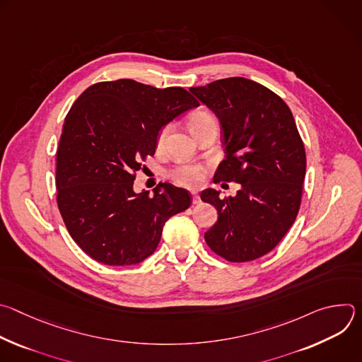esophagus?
<instances>
[{"mask_svg": "<svg viewBox=\"0 0 362 362\" xmlns=\"http://www.w3.org/2000/svg\"><path fill=\"white\" fill-rule=\"evenodd\" d=\"M192 202H193V204H197L200 202V197H199L197 192H194V190H192Z\"/></svg>", "mask_w": 362, "mask_h": 362, "instance_id": "obj_1", "label": "esophagus"}]
</instances>
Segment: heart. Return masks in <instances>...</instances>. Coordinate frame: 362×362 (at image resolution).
Segmentation results:
<instances>
[{
    "label": "heart",
    "mask_w": 362,
    "mask_h": 362,
    "mask_svg": "<svg viewBox=\"0 0 362 362\" xmlns=\"http://www.w3.org/2000/svg\"><path fill=\"white\" fill-rule=\"evenodd\" d=\"M214 117L208 113H196L192 119H190V129L194 130L199 126H203L206 123H214ZM170 132V124L165 126L158 137V143L159 146H162L168 137ZM204 173L206 170L200 166V165H189V163H183V165H177L176 168H173L170 170V177L186 187H197L202 185L203 179H204Z\"/></svg>",
    "instance_id": "obj_1"
}]
</instances>
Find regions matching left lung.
I'll list each match as a JSON object with an SVG mask.
<instances>
[{
	"instance_id": "obj_1",
	"label": "left lung",
	"mask_w": 362,
	"mask_h": 362,
	"mask_svg": "<svg viewBox=\"0 0 362 362\" xmlns=\"http://www.w3.org/2000/svg\"><path fill=\"white\" fill-rule=\"evenodd\" d=\"M190 91L221 122L225 160L215 183L240 185L229 197L215 189L200 193L219 215L204 240L229 262L257 259L282 240L300 206L306 156L296 123L278 94L249 78H222Z\"/></svg>"
}]
</instances>
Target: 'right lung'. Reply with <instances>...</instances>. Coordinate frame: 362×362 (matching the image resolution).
<instances>
[{"mask_svg":"<svg viewBox=\"0 0 362 362\" xmlns=\"http://www.w3.org/2000/svg\"><path fill=\"white\" fill-rule=\"evenodd\" d=\"M199 101L182 87L122 78L90 86L66 116L56 159L57 204L73 240L94 261L126 267L156 250L168 219L186 211V189L160 183L134 193L140 160L159 132Z\"/></svg>","mask_w":362,"mask_h":362,"instance_id":"1","label":"right lung"}]
</instances>
